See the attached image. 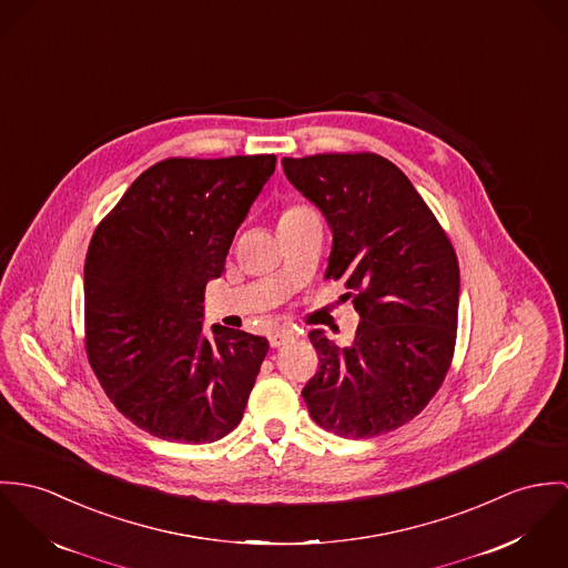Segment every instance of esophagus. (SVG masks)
<instances>
[{"mask_svg":"<svg viewBox=\"0 0 568 568\" xmlns=\"http://www.w3.org/2000/svg\"><path fill=\"white\" fill-rule=\"evenodd\" d=\"M267 339H270V344H272L274 348H278V346H285L287 342H292V339H294V333H292L290 328H276V331H272V333L267 335Z\"/></svg>","mask_w":568,"mask_h":568,"instance_id":"obj_1","label":"esophagus"}]
</instances>
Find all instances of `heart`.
<instances>
[{
    "label": "heart",
    "mask_w": 568,
    "mask_h": 568,
    "mask_svg": "<svg viewBox=\"0 0 568 568\" xmlns=\"http://www.w3.org/2000/svg\"><path fill=\"white\" fill-rule=\"evenodd\" d=\"M296 209H303V206H296ZM296 209H290V211H285L283 215H287V213H292V211H296Z\"/></svg>",
    "instance_id": "obj_1"
}]
</instances>
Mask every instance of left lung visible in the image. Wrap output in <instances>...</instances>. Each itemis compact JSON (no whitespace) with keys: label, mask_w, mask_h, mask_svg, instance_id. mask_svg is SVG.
<instances>
[{"label":"left lung","mask_w":568,"mask_h":568,"mask_svg":"<svg viewBox=\"0 0 568 568\" xmlns=\"http://www.w3.org/2000/svg\"><path fill=\"white\" fill-rule=\"evenodd\" d=\"M287 181L324 215L333 246L324 278L353 296L351 346L314 328L320 368L303 387L315 423L342 438H373L416 418L448 373L459 265L409 179L378 154L283 159Z\"/></svg>","instance_id":"left-lung-1"}]
</instances>
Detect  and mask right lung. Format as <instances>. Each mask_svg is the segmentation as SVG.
Instances as JSON below:
<instances>
[{
	"instance_id": "add662e5",
	"label": "right lung",
	"mask_w": 568,
	"mask_h": 568,
	"mask_svg": "<svg viewBox=\"0 0 568 568\" xmlns=\"http://www.w3.org/2000/svg\"><path fill=\"white\" fill-rule=\"evenodd\" d=\"M274 168V154L161 161L91 237L89 364L128 420L161 440H220L244 416L270 344L217 324L206 337L202 303Z\"/></svg>"
}]
</instances>
